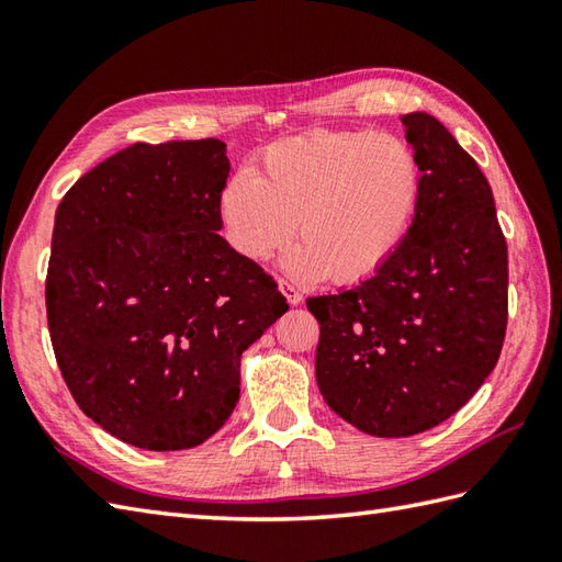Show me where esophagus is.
<instances>
[{"label": "esophagus", "instance_id": "1", "mask_svg": "<svg viewBox=\"0 0 562 562\" xmlns=\"http://www.w3.org/2000/svg\"><path fill=\"white\" fill-rule=\"evenodd\" d=\"M280 292L284 294V300H288L292 306L302 304V292L296 290L292 282H288V280H280Z\"/></svg>", "mask_w": 562, "mask_h": 562}]
</instances>
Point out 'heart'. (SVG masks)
I'll list each match as a JSON object with an SVG mask.
<instances>
[{
  "instance_id": "b5f03b06",
  "label": "heart",
  "mask_w": 562,
  "mask_h": 562,
  "mask_svg": "<svg viewBox=\"0 0 562 562\" xmlns=\"http://www.w3.org/2000/svg\"><path fill=\"white\" fill-rule=\"evenodd\" d=\"M423 198V169L396 135L316 130L270 145L258 176L234 173L220 193V220L238 256L282 258L300 280L362 282L396 254ZM297 222L294 223L293 220Z\"/></svg>"
}]
</instances>
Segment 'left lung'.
Returning a JSON list of instances; mask_svg holds the SVG:
<instances>
[{"instance_id":"left-lung-1","label":"left lung","mask_w":562,"mask_h":562,"mask_svg":"<svg viewBox=\"0 0 562 562\" xmlns=\"http://www.w3.org/2000/svg\"><path fill=\"white\" fill-rule=\"evenodd\" d=\"M423 169L408 236L372 278L306 300L330 411L374 437H411L469 403L507 328V244L491 183L437 117H401Z\"/></svg>"}]
</instances>
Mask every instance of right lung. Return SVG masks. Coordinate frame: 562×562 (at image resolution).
Returning <instances> with one entry per match:
<instances>
[{
	"mask_svg": "<svg viewBox=\"0 0 562 562\" xmlns=\"http://www.w3.org/2000/svg\"><path fill=\"white\" fill-rule=\"evenodd\" d=\"M220 139L137 145L57 205L45 280L65 384L105 432L149 451L198 447L229 420L241 352L288 302L217 234Z\"/></svg>",
	"mask_w": 562,
	"mask_h": 562,
	"instance_id": "right-lung-1",
	"label": "right lung"
}]
</instances>
